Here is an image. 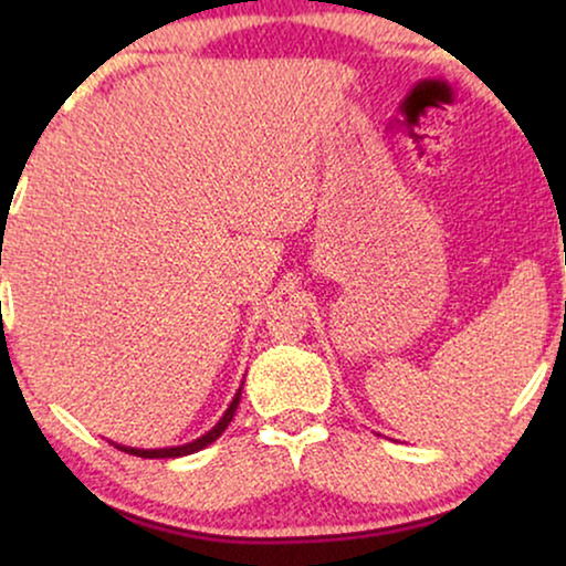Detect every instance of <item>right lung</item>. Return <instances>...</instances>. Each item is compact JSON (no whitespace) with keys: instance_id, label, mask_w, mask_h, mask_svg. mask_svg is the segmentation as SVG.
<instances>
[{"instance_id":"add662e5","label":"right lung","mask_w":566,"mask_h":566,"mask_svg":"<svg viewBox=\"0 0 566 566\" xmlns=\"http://www.w3.org/2000/svg\"><path fill=\"white\" fill-rule=\"evenodd\" d=\"M239 397H242V389L237 391V397L231 399V405H229V409L227 412H223V417L219 422L213 424L211 430L206 432V436H200L198 440H192V443H185V446H175V448H149V451H146V448H130V446H115V448H120V451H126V453H130V455H142V459H180V455H190V453H196V451H203L206 446H211L216 438L221 436L223 430L229 428V422H231V417H234V412H237V407H239Z\"/></svg>"}]
</instances>
